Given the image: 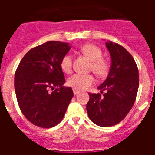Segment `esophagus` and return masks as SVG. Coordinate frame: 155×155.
I'll use <instances>...</instances> for the list:
<instances>
[{"mask_svg": "<svg viewBox=\"0 0 155 155\" xmlns=\"http://www.w3.org/2000/svg\"><path fill=\"white\" fill-rule=\"evenodd\" d=\"M73 91H74V94L75 95H76V94H78L79 93H80V91H78V90L76 89H73Z\"/></svg>", "mask_w": 155, "mask_h": 155, "instance_id": "obj_1", "label": "esophagus"}]
</instances>
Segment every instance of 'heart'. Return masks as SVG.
<instances>
[{"instance_id": "heart-1", "label": "heart", "mask_w": 155, "mask_h": 155, "mask_svg": "<svg viewBox=\"0 0 155 155\" xmlns=\"http://www.w3.org/2000/svg\"><path fill=\"white\" fill-rule=\"evenodd\" d=\"M80 50L88 60L91 61L90 69L97 76L102 78L108 74L109 71V63L102 57V51L98 46L94 44H85L80 48ZM61 68L64 73L70 74L72 71V57L66 54L61 61ZM94 82V77L91 74H76L68 79V84L73 89L78 91L84 90L92 85Z\"/></svg>"}]
</instances>
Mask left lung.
<instances>
[{"mask_svg":"<svg viewBox=\"0 0 155 155\" xmlns=\"http://www.w3.org/2000/svg\"><path fill=\"white\" fill-rule=\"evenodd\" d=\"M105 45L112 59L110 71L98 87L101 94L89 93L86 105L90 120L102 127L114 126L125 118L134 106L139 87L137 66L130 53L118 43Z\"/></svg>","mask_w":155,"mask_h":155,"instance_id":"1","label":"left lung"}]
</instances>
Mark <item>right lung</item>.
<instances>
[{"label":"right lung","instance_id":"right-lung-1","mask_svg":"<svg viewBox=\"0 0 155 155\" xmlns=\"http://www.w3.org/2000/svg\"><path fill=\"white\" fill-rule=\"evenodd\" d=\"M68 42L50 41L32 48L24 56L15 74V90L25 117L37 127L51 128L61 123L74 96L64 87L62 57Z\"/></svg>","mask_w":155,"mask_h":155}]
</instances>
